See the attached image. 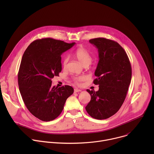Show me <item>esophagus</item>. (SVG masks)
Returning <instances> with one entry per match:
<instances>
[{"label": "esophagus", "instance_id": "obj_1", "mask_svg": "<svg viewBox=\"0 0 154 154\" xmlns=\"http://www.w3.org/2000/svg\"><path fill=\"white\" fill-rule=\"evenodd\" d=\"M80 91H82L80 90H79V89H74V93H79V92H80Z\"/></svg>", "mask_w": 154, "mask_h": 154}]
</instances>
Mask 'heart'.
<instances>
[{"mask_svg": "<svg viewBox=\"0 0 154 154\" xmlns=\"http://www.w3.org/2000/svg\"><path fill=\"white\" fill-rule=\"evenodd\" d=\"M74 55L76 57V58L84 66L89 65L92 61V57L91 54L86 49L82 47H80L77 49V50L74 52ZM68 57L67 56L64 57L63 60H62V66L63 68H65L66 66L67 63L68 62ZM87 77L85 75H82L79 77H76L74 78V82L77 84L80 85L81 82L83 81H85L86 80Z\"/></svg>", "mask_w": 154, "mask_h": 154, "instance_id": "obj_1", "label": "heart"}]
</instances>
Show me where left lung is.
<instances>
[{
	"label": "left lung",
	"mask_w": 154,
	"mask_h": 154,
	"mask_svg": "<svg viewBox=\"0 0 154 154\" xmlns=\"http://www.w3.org/2000/svg\"><path fill=\"white\" fill-rule=\"evenodd\" d=\"M89 42L98 50L99 62L93 83L99 90H87L91 100L85 107L87 113L97 119H105L114 115L121 107L131 79L128 57L117 42L104 38Z\"/></svg>",
	"instance_id": "obj_1"
}]
</instances>
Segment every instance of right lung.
<instances>
[{"mask_svg":"<svg viewBox=\"0 0 154 154\" xmlns=\"http://www.w3.org/2000/svg\"><path fill=\"white\" fill-rule=\"evenodd\" d=\"M51 38L32 42L22 58L17 75L22 98L29 111L43 121L57 118L73 88L52 86V79L61 71V54L75 45Z\"/></svg>","mask_w":154,"mask_h":154,"instance_id":"add662e5","label":"right lung"}]
</instances>
